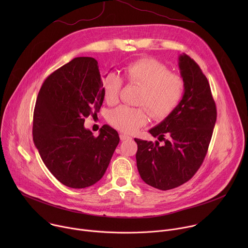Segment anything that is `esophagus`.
I'll return each instance as SVG.
<instances>
[{"mask_svg":"<svg viewBox=\"0 0 248 248\" xmlns=\"http://www.w3.org/2000/svg\"><path fill=\"white\" fill-rule=\"evenodd\" d=\"M120 138L122 141H124V140H127V139H130L131 137L129 135H126V134H120Z\"/></svg>","mask_w":248,"mask_h":248,"instance_id":"esophagus-1","label":"esophagus"}]
</instances>
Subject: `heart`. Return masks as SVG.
<instances>
[{
	"instance_id": "obj_1",
	"label": "heart",
	"mask_w": 248,
	"mask_h": 248,
	"mask_svg": "<svg viewBox=\"0 0 248 248\" xmlns=\"http://www.w3.org/2000/svg\"><path fill=\"white\" fill-rule=\"evenodd\" d=\"M124 77L130 83L142 87L138 104L144 105L156 120L170 116L180 105L185 83L181 77L170 74L169 68L151 58L140 59L124 68ZM123 87L122 78L115 72L106 75L102 80L105 101L114 104L119 100ZM148 112L143 108L120 106L109 114V122L124 132H133L148 122Z\"/></svg>"
}]
</instances>
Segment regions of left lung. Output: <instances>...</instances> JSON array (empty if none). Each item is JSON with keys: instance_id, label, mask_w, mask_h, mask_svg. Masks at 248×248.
I'll return each mask as SVG.
<instances>
[{"instance_id": "8db88e82", "label": "left lung", "mask_w": 248, "mask_h": 248, "mask_svg": "<svg viewBox=\"0 0 248 248\" xmlns=\"http://www.w3.org/2000/svg\"><path fill=\"white\" fill-rule=\"evenodd\" d=\"M179 67L184 97L170 116L149 129L164 144L134 138L141 179L161 190L178 187L195 174L206 156L217 119L215 101L199 65L183 54Z\"/></svg>"}]
</instances>
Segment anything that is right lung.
<instances>
[{
	"mask_svg": "<svg viewBox=\"0 0 248 248\" xmlns=\"http://www.w3.org/2000/svg\"><path fill=\"white\" fill-rule=\"evenodd\" d=\"M98 62L90 57L70 61L41 86L33 114V141L55 178L72 188L99 182L120 142L117 130L104 124L95 137L84 119L103 104Z\"/></svg>",
	"mask_w": 248,
	"mask_h": 248,
	"instance_id": "right-lung-1",
	"label": "right lung"
}]
</instances>
